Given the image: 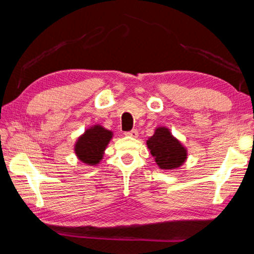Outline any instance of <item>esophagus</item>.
Masks as SVG:
<instances>
[{
  "label": "esophagus",
  "instance_id": "1",
  "mask_svg": "<svg viewBox=\"0 0 254 254\" xmlns=\"http://www.w3.org/2000/svg\"><path fill=\"white\" fill-rule=\"evenodd\" d=\"M126 135L127 136H131V137H137V135H139V133H137V130H132V131L126 132Z\"/></svg>",
  "mask_w": 254,
  "mask_h": 254
}]
</instances>
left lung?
I'll use <instances>...</instances> for the list:
<instances>
[{
    "label": "left lung",
    "instance_id": "obj_1",
    "mask_svg": "<svg viewBox=\"0 0 254 254\" xmlns=\"http://www.w3.org/2000/svg\"><path fill=\"white\" fill-rule=\"evenodd\" d=\"M147 147L157 166L162 170L178 169L188 158L187 148L167 127L154 128L153 134L148 137Z\"/></svg>",
    "mask_w": 254,
    "mask_h": 254
}]
</instances>
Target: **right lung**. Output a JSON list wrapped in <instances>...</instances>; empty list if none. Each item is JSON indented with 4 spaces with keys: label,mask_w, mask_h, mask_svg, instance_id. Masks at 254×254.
Masks as SVG:
<instances>
[{
    "label": "right lung",
    "mask_w": 254,
    "mask_h": 254,
    "mask_svg": "<svg viewBox=\"0 0 254 254\" xmlns=\"http://www.w3.org/2000/svg\"><path fill=\"white\" fill-rule=\"evenodd\" d=\"M113 135V131L107 130L101 124H94L77 137L74 144L75 156L86 166L100 165Z\"/></svg>",
    "instance_id": "obj_1"
}]
</instances>
